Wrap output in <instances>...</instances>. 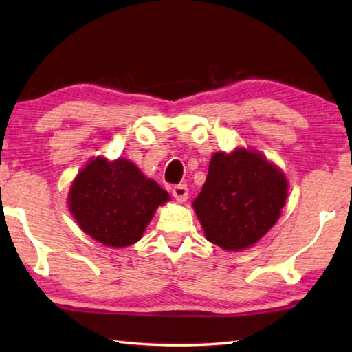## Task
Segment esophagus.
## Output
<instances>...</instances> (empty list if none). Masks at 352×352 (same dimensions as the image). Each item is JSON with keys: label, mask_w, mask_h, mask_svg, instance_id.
I'll use <instances>...</instances> for the list:
<instances>
[{"label": "esophagus", "mask_w": 352, "mask_h": 352, "mask_svg": "<svg viewBox=\"0 0 352 352\" xmlns=\"http://www.w3.org/2000/svg\"><path fill=\"white\" fill-rule=\"evenodd\" d=\"M172 195L177 201H186L189 195V189L186 184H177V186L172 188Z\"/></svg>", "instance_id": "1"}]
</instances>
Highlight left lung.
Here are the masks:
<instances>
[{
  "mask_svg": "<svg viewBox=\"0 0 352 352\" xmlns=\"http://www.w3.org/2000/svg\"><path fill=\"white\" fill-rule=\"evenodd\" d=\"M287 178L264 155L247 148L216 152L194 211L206 239L228 252L254 245L281 216Z\"/></svg>",
  "mask_w": 352,
  "mask_h": 352,
  "instance_id": "1",
  "label": "left lung"
}]
</instances>
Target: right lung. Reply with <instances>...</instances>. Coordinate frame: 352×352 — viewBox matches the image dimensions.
<instances>
[{"instance_id": "right-lung-1", "label": "right lung", "mask_w": 352, "mask_h": 352, "mask_svg": "<svg viewBox=\"0 0 352 352\" xmlns=\"http://www.w3.org/2000/svg\"><path fill=\"white\" fill-rule=\"evenodd\" d=\"M169 199L130 160L98 157L74 178L68 206L83 233L107 247L122 248L141 239L157 208Z\"/></svg>"}]
</instances>
